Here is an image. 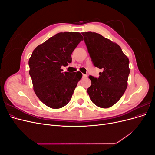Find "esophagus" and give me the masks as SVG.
<instances>
[{"label":"esophagus","mask_w":155,"mask_h":155,"mask_svg":"<svg viewBox=\"0 0 155 155\" xmlns=\"http://www.w3.org/2000/svg\"><path fill=\"white\" fill-rule=\"evenodd\" d=\"M83 78H87V75H85V74H83Z\"/></svg>","instance_id":"34e87169"}]
</instances>
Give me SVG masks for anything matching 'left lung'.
I'll return each mask as SVG.
<instances>
[{
  "label": "left lung",
  "mask_w": 155,
  "mask_h": 155,
  "mask_svg": "<svg viewBox=\"0 0 155 155\" xmlns=\"http://www.w3.org/2000/svg\"><path fill=\"white\" fill-rule=\"evenodd\" d=\"M84 41L94 66L102 70L99 78L89 76L87 92L93 104L101 108L114 105L127 87L129 60L120 46L95 32H83Z\"/></svg>",
  "instance_id": "left-lung-1"
}]
</instances>
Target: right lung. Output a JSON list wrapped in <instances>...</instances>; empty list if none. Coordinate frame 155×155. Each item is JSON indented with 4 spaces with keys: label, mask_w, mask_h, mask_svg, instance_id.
<instances>
[{
    "label": "right lung",
    "mask_w": 155,
    "mask_h": 155,
    "mask_svg": "<svg viewBox=\"0 0 155 155\" xmlns=\"http://www.w3.org/2000/svg\"><path fill=\"white\" fill-rule=\"evenodd\" d=\"M83 38L79 32H60L35 48L29 59L30 76L37 96L45 105L59 109L71 100L80 72H63Z\"/></svg>",
    "instance_id": "right-lung-1"
}]
</instances>
